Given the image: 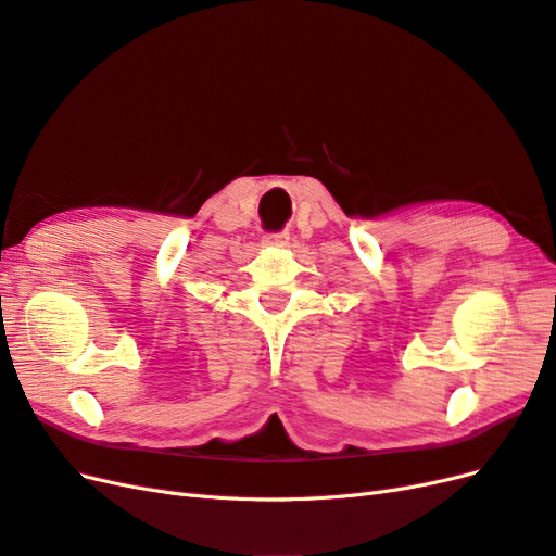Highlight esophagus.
<instances>
[{"label":"esophagus","mask_w":556,"mask_h":556,"mask_svg":"<svg viewBox=\"0 0 556 556\" xmlns=\"http://www.w3.org/2000/svg\"><path fill=\"white\" fill-rule=\"evenodd\" d=\"M263 244H273V247H289L291 244V232H267L263 238Z\"/></svg>","instance_id":"esophagus-1"}]
</instances>
